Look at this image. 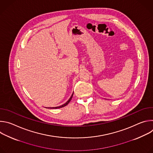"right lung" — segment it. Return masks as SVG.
Segmentation results:
<instances>
[{
	"mask_svg": "<svg viewBox=\"0 0 153 153\" xmlns=\"http://www.w3.org/2000/svg\"><path fill=\"white\" fill-rule=\"evenodd\" d=\"M73 94H72V96H71V97L70 98V99L65 103V104H63V105H61V106H57V107H53V108H62V107H63V106H65L66 105H67L68 103H69V102H70V100H71V99H72V97H73Z\"/></svg>",
	"mask_w": 153,
	"mask_h": 153,
	"instance_id": "1",
	"label": "right lung"
}]
</instances>
